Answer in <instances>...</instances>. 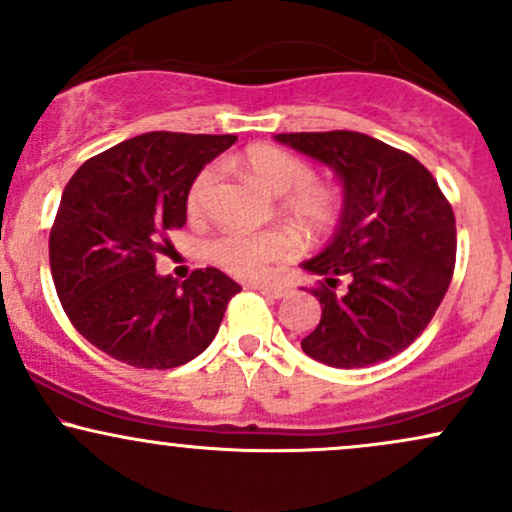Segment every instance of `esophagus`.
<instances>
[{"label":"esophagus","instance_id":"esophagus-1","mask_svg":"<svg viewBox=\"0 0 512 512\" xmlns=\"http://www.w3.org/2000/svg\"><path fill=\"white\" fill-rule=\"evenodd\" d=\"M252 289H257L264 296H272V298H286L291 293V286L284 284H255Z\"/></svg>","mask_w":512,"mask_h":512}]
</instances>
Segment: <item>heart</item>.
<instances>
[{
  "label": "heart",
  "instance_id": "b5f03b06",
  "mask_svg": "<svg viewBox=\"0 0 512 512\" xmlns=\"http://www.w3.org/2000/svg\"><path fill=\"white\" fill-rule=\"evenodd\" d=\"M238 168L262 185L269 195L281 197V209L308 236H322L337 223L339 195L332 187L315 182V170L308 161L274 144H255L236 158ZM216 182V170L204 168L192 180L187 192V209L199 214L209 190ZM296 240L286 231L264 233H223L209 245L211 260L238 279H262L272 264L291 260Z\"/></svg>",
  "mask_w": 512,
  "mask_h": 512
}]
</instances>
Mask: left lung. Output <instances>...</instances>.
Here are the masks:
<instances>
[{
    "label": "left lung",
    "instance_id": "obj_1",
    "mask_svg": "<svg viewBox=\"0 0 512 512\" xmlns=\"http://www.w3.org/2000/svg\"><path fill=\"white\" fill-rule=\"evenodd\" d=\"M276 142L330 166L344 185L332 243L303 264L322 305L303 351L332 368H366L426 330L455 272V214L407 151L361 132H291ZM347 281L338 291L341 279Z\"/></svg>",
    "mask_w": 512,
    "mask_h": 512
}]
</instances>
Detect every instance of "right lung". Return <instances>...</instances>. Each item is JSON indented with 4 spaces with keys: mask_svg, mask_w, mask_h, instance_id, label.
Listing matches in <instances>:
<instances>
[{
    "mask_svg": "<svg viewBox=\"0 0 512 512\" xmlns=\"http://www.w3.org/2000/svg\"><path fill=\"white\" fill-rule=\"evenodd\" d=\"M233 134L149 132L72 175L50 231V269L76 332L134 368H178L219 332L240 286L221 269L182 284L156 274L168 231L187 221V192Z\"/></svg>",
    "mask_w": 512,
    "mask_h": 512,
    "instance_id": "add662e5",
    "label": "right lung"
}]
</instances>
